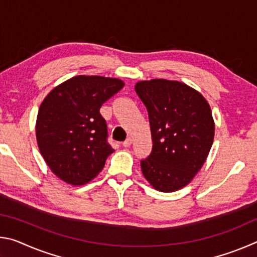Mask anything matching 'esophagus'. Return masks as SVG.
<instances>
[{
	"instance_id": "esophagus-1",
	"label": "esophagus",
	"mask_w": 257,
	"mask_h": 257,
	"mask_svg": "<svg viewBox=\"0 0 257 257\" xmlns=\"http://www.w3.org/2000/svg\"><path fill=\"white\" fill-rule=\"evenodd\" d=\"M132 144H133V139H132V138H127V139H125V141L122 143V146H123V147H129Z\"/></svg>"
}]
</instances>
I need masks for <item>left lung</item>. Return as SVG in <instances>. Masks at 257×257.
Wrapping results in <instances>:
<instances>
[{"instance_id": "8db88e82", "label": "left lung", "mask_w": 257, "mask_h": 257, "mask_svg": "<svg viewBox=\"0 0 257 257\" xmlns=\"http://www.w3.org/2000/svg\"><path fill=\"white\" fill-rule=\"evenodd\" d=\"M135 90L149 112L153 149L142 172L163 193L184 188L201 170L214 139V120L205 97L177 80H142Z\"/></svg>"}]
</instances>
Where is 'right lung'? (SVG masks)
Wrapping results in <instances>:
<instances>
[{
    "label": "right lung",
    "mask_w": 257,
    "mask_h": 257,
    "mask_svg": "<svg viewBox=\"0 0 257 257\" xmlns=\"http://www.w3.org/2000/svg\"><path fill=\"white\" fill-rule=\"evenodd\" d=\"M123 86L118 78L80 75L54 87L42 102L37 145L61 180L81 186L102 171L114 150L107 144L106 122L99 108Z\"/></svg>",
    "instance_id": "1"
}]
</instances>
